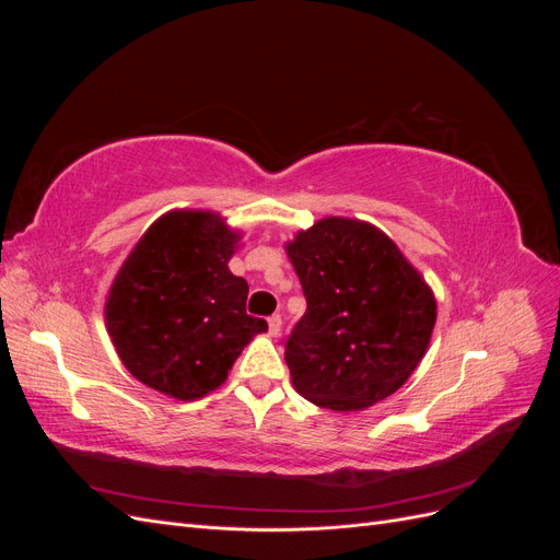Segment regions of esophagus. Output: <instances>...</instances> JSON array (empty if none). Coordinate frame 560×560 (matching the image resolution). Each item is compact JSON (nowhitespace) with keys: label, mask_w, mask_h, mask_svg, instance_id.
I'll use <instances>...</instances> for the list:
<instances>
[{"label":"esophagus","mask_w":560,"mask_h":560,"mask_svg":"<svg viewBox=\"0 0 560 560\" xmlns=\"http://www.w3.org/2000/svg\"><path fill=\"white\" fill-rule=\"evenodd\" d=\"M268 331H270V336H280V331H282V317L280 315L268 317Z\"/></svg>","instance_id":"1"}]
</instances>
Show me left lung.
Here are the masks:
<instances>
[{
  "label": "left lung",
  "instance_id": "8db88e82",
  "mask_svg": "<svg viewBox=\"0 0 560 560\" xmlns=\"http://www.w3.org/2000/svg\"><path fill=\"white\" fill-rule=\"evenodd\" d=\"M308 308L287 338L292 385L322 409L364 411L425 358L436 299L378 226L325 217L284 245Z\"/></svg>",
  "mask_w": 560,
  "mask_h": 560
}]
</instances>
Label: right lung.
<instances>
[{
  "label": "right lung",
  "instance_id": "obj_1",
  "mask_svg": "<svg viewBox=\"0 0 560 560\" xmlns=\"http://www.w3.org/2000/svg\"><path fill=\"white\" fill-rule=\"evenodd\" d=\"M243 231L210 210H171L151 224L118 268L105 325L130 374L179 401L222 385L266 319L249 317V287L229 261Z\"/></svg>",
  "mask_w": 560,
  "mask_h": 560
}]
</instances>
